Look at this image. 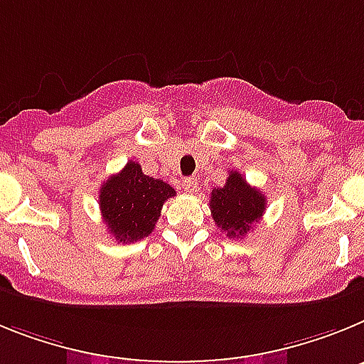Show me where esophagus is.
Here are the masks:
<instances>
[{"label":"esophagus","instance_id":"1","mask_svg":"<svg viewBox=\"0 0 364 364\" xmlns=\"http://www.w3.org/2000/svg\"><path fill=\"white\" fill-rule=\"evenodd\" d=\"M181 185H183V188H185L186 192L198 191V179H194V178H183Z\"/></svg>","mask_w":364,"mask_h":364}]
</instances>
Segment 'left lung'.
Returning a JSON list of instances; mask_svg holds the SVG:
<instances>
[{"instance_id": "obj_1", "label": "left lung", "mask_w": 364, "mask_h": 364, "mask_svg": "<svg viewBox=\"0 0 364 364\" xmlns=\"http://www.w3.org/2000/svg\"><path fill=\"white\" fill-rule=\"evenodd\" d=\"M208 203L214 223L220 230L227 232L229 238H242L264 214L265 196L249 185L242 173L230 170L225 185L213 188Z\"/></svg>"}]
</instances>
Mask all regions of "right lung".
Segmentation results:
<instances>
[{"label":"right lung","instance_id":"1","mask_svg":"<svg viewBox=\"0 0 364 364\" xmlns=\"http://www.w3.org/2000/svg\"><path fill=\"white\" fill-rule=\"evenodd\" d=\"M172 196L176 191L168 183L144 176L141 164L128 161L100 186V214L117 242H137L156 229L163 203Z\"/></svg>","mask_w":364,"mask_h":364}]
</instances>
